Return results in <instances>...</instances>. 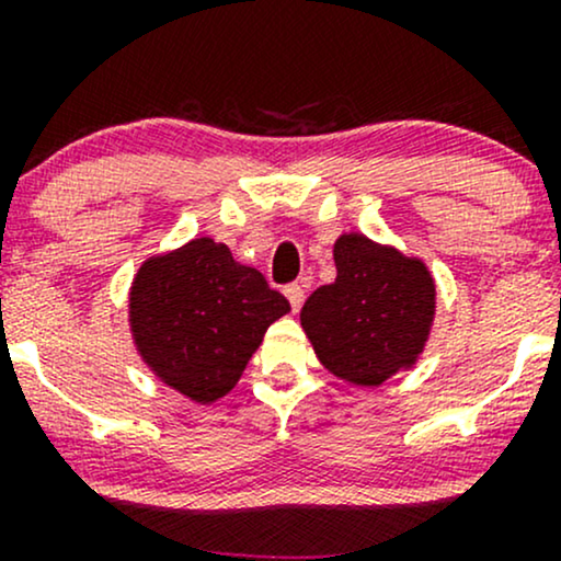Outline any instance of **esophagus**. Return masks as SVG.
<instances>
[{
  "instance_id": "1",
  "label": "esophagus",
  "mask_w": 561,
  "mask_h": 561,
  "mask_svg": "<svg viewBox=\"0 0 561 561\" xmlns=\"http://www.w3.org/2000/svg\"><path fill=\"white\" fill-rule=\"evenodd\" d=\"M285 295H287L289 306H293V311H300L302 300H306V289H302V285H298V282H295V285H287Z\"/></svg>"
}]
</instances>
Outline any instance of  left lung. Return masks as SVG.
<instances>
[{
  "instance_id": "1",
  "label": "left lung",
  "mask_w": 561,
  "mask_h": 561,
  "mask_svg": "<svg viewBox=\"0 0 561 561\" xmlns=\"http://www.w3.org/2000/svg\"><path fill=\"white\" fill-rule=\"evenodd\" d=\"M337 279L319 287L300 311L313 353L334 377L379 388L414 369L433 332V272L396 244L345 231L332 248Z\"/></svg>"
}]
</instances>
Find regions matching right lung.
Masks as SVG:
<instances>
[{
  "label": "right lung",
  "instance_id": "add662e5",
  "mask_svg": "<svg viewBox=\"0 0 561 561\" xmlns=\"http://www.w3.org/2000/svg\"><path fill=\"white\" fill-rule=\"evenodd\" d=\"M285 313V295L210 237L150 255L128 289L139 358L165 388L203 405L240 382L263 334Z\"/></svg>",
  "mask_w": 561,
  "mask_h": 561
}]
</instances>
